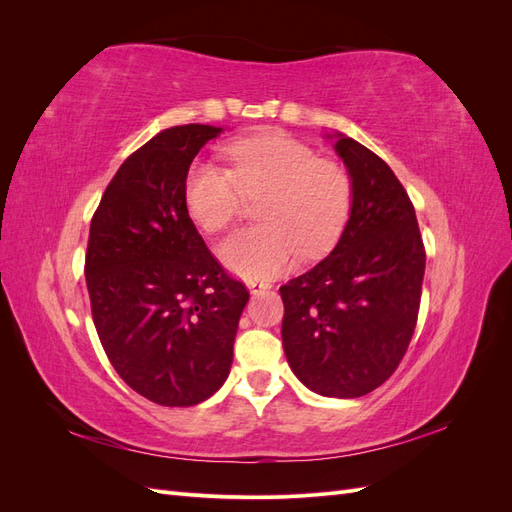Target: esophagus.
<instances>
[{
    "mask_svg": "<svg viewBox=\"0 0 512 512\" xmlns=\"http://www.w3.org/2000/svg\"><path fill=\"white\" fill-rule=\"evenodd\" d=\"M247 288H250L252 294H262V292L271 288V284H267V282H247Z\"/></svg>",
    "mask_w": 512,
    "mask_h": 512,
    "instance_id": "obj_1",
    "label": "esophagus"
}]
</instances>
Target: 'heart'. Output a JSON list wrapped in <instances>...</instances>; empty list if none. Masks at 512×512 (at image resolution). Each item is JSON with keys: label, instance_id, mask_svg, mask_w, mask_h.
<instances>
[{"label": "heart", "instance_id": "b5f03b06", "mask_svg": "<svg viewBox=\"0 0 512 512\" xmlns=\"http://www.w3.org/2000/svg\"><path fill=\"white\" fill-rule=\"evenodd\" d=\"M224 151L230 170L205 160L190 166L185 205L200 228L220 232L237 218L243 194H265L256 209L262 224L237 230L218 247L232 273L265 280L303 252L331 250L352 205V183L342 166L282 132L241 138Z\"/></svg>", "mask_w": 512, "mask_h": 512}]
</instances>
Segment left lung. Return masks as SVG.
I'll list each match as a JSON object with an SVG mask.
<instances>
[{
    "label": "left lung",
    "instance_id": "left-lung-1",
    "mask_svg": "<svg viewBox=\"0 0 512 512\" xmlns=\"http://www.w3.org/2000/svg\"><path fill=\"white\" fill-rule=\"evenodd\" d=\"M352 183L350 218L333 252L280 288L290 369L322 397L367 395L391 378L412 339L425 247L393 170L354 138L333 132Z\"/></svg>",
    "mask_w": 512,
    "mask_h": 512
}]
</instances>
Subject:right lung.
Here are the masks:
<instances>
[{"label":"right lung","mask_w":512,"mask_h":512,"mask_svg":"<svg viewBox=\"0 0 512 512\" xmlns=\"http://www.w3.org/2000/svg\"><path fill=\"white\" fill-rule=\"evenodd\" d=\"M220 132H158L119 166L89 228L85 277L102 348L121 380L160 406H196L226 382L250 299L185 205L190 164Z\"/></svg>","instance_id":"right-lung-1"}]
</instances>
